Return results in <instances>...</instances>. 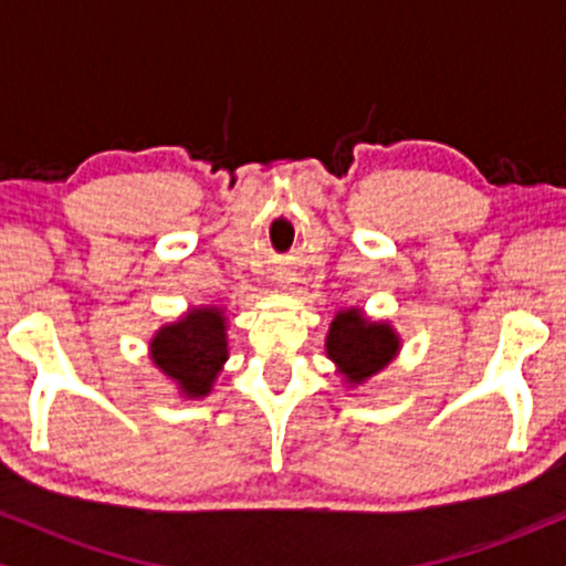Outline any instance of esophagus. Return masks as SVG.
<instances>
[{
	"instance_id": "34e87169",
	"label": "esophagus",
	"mask_w": 566,
	"mask_h": 566,
	"mask_svg": "<svg viewBox=\"0 0 566 566\" xmlns=\"http://www.w3.org/2000/svg\"><path fill=\"white\" fill-rule=\"evenodd\" d=\"M279 282H282V284H290V282H284V279H279Z\"/></svg>"
}]
</instances>
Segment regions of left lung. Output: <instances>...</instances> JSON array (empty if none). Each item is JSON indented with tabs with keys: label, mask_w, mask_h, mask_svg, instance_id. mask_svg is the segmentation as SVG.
Instances as JSON below:
<instances>
[{
	"label": "left lung",
	"mask_w": 566,
	"mask_h": 566,
	"mask_svg": "<svg viewBox=\"0 0 566 566\" xmlns=\"http://www.w3.org/2000/svg\"><path fill=\"white\" fill-rule=\"evenodd\" d=\"M399 335L388 322H369L359 308L337 311L327 333V356L346 382H365L399 354Z\"/></svg>",
	"instance_id": "left-lung-1"
}]
</instances>
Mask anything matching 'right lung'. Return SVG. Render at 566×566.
I'll use <instances>...</instances> for the list:
<instances>
[{
  "label": "right lung",
  "instance_id": "right-lung-1",
  "mask_svg": "<svg viewBox=\"0 0 566 566\" xmlns=\"http://www.w3.org/2000/svg\"><path fill=\"white\" fill-rule=\"evenodd\" d=\"M151 359L167 378L178 382L188 399H201L212 391L218 373L229 359L223 311L191 308L178 322L165 324L148 343Z\"/></svg>",
  "mask_w": 566,
  "mask_h": 566
}]
</instances>
